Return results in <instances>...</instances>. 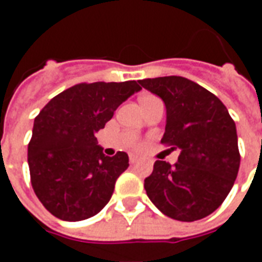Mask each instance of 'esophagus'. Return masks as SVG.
I'll return each mask as SVG.
<instances>
[{"label":"esophagus","instance_id":"34e87169","mask_svg":"<svg viewBox=\"0 0 262 262\" xmlns=\"http://www.w3.org/2000/svg\"><path fill=\"white\" fill-rule=\"evenodd\" d=\"M137 160H139V157L135 156V154H130V156H129V161H130V164H136Z\"/></svg>","mask_w":262,"mask_h":262}]
</instances>
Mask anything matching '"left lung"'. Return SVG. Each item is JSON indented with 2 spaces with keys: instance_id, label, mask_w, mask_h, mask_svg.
<instances>
[{
  "instance_id": "8db88e82",
  "label": "left lung",
  "mask_w": 262,
  "mask_h": 262,
  "mask_svg": "<svg viewBox=\"0 0 262 262\" xmlns=\"http://www.w3.org/2000/svg\"><path fill=\"white\" fill-rule=\"evenodd\" d=\"M139 84L163 99L167 120L161 143L180 150L174 165L154 163L144 180L147 196L171 219H203L219 208L236 181V123L219 98L188 78L168 75Z\"/></svg>"
}]
</instances>
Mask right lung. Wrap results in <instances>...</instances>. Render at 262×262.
<instances>
[{"instance_id":"1","label":"right lung","mask_w":262,"mask_h":262,"mask_svg":"<svg viewBox=\"0 0 262 262\" xmlns=\"http://www.w3.org/2000/svg\"><path fill=\"white\" fill-rule=\"evenodd\" d=\"M140 90L136 81L77 84L50 99L35 118L28 146L31 182L53 216L80 222L109 202L129 157L125 151L105 156L95 133Z\"/></svg>"}]
</instances>
